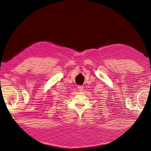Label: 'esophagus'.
<instances>
[{
  "label": "esophagus",
  "mask_w": 151,
  "mask_h": 151,
  "mask_svg": "<svg viewBox=\"0 0 151 151\" xmlns=\"http://www.w3.org/2000/svg\"><path fill=\"white\" fill-rule=\"evenodd\" d=\"M77 88L78 89V91H82L83 89H84V87H83L82 86H78Z\"/></svg>",
  "instance_id": "obj_1"
}]
</instances>
